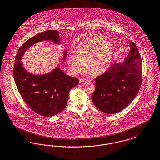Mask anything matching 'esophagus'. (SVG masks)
<instances>
[{"label": "esophagus", "instance_id": "esophagus-1", "mask_svg": "<svg viewBox=\"0 0 160 160\" xmlns=\"http://www.w3.org/2000/svg\"><path fill=\"white\" fill-rule=\"evenodd\" d=\"M87 82H88L87 80H85V79H81L80 80V84H85Z\"/></svg>", "mask_w": 160, "mask_h": 160}]
</instances>
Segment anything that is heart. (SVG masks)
Returning a JSON list of instances; mask_svg holds the SVG:
<instances>
[{"label":"heart","instance_id":"b5f03b06","mask_svg":"<svg viewBox=\"0 0 160 160\" xmlns=\"http://www.w3.org/2000/svg\"><path fill=\"white\" fill-rule=\"evenodd\" d=\"M114 56L113 46L103 38L92 36L80 42L76 53L68 57V64L74 74L80 73L88 61V68L93 74H101L107 70Z\"/></svg>","mask_w":160,"mask_h":160}]
</instances>
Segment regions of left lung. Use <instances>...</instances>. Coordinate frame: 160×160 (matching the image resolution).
Instances as JSON below:
<instances>
[{
	"label": "left lung",
	"mask_w": 160,
	"mask_h": 160,
	"mask_svg": "<svg viewBox=\"0 0 160 160\" xmlns=\"http://www.w3.org/2000/svg\"><path fill=\"white\" fill-rule=\"evenodd\" d=\"M129 43L130 50L125 60L111 66L95 78V90L92 99L97 108L107 114H115L127 107L141 88V56L134 43Z\"/></svg>",
	"instance_id": "left-lung-1"
}]
</instances>
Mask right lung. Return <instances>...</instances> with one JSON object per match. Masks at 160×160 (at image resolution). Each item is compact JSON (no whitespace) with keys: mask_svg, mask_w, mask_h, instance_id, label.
I'll return each instance as SVG.
<instances>
[{"mask_svg":"<svg viewBox=\"0 0 160 160\" xmlns=\"http://www.w3.org/2000/svg\"><path fill=\"white\" fill-rule=\"evenodd\" d=\"M43 40L60 44L59 32L47 30L27 40L16 55L13 71L17 87L26 103L37 114L51 117L65 108L70 90L79 81L76 77L66 75L59 67L42 75L32 74L26 70L21 63L24 53L30 46ZM66 57L65 51L64 60Z\"/></svg>","mask_w":160,"mask_h":160,"instance_id":"obj_1","label":"right lung"}]
</instances>
